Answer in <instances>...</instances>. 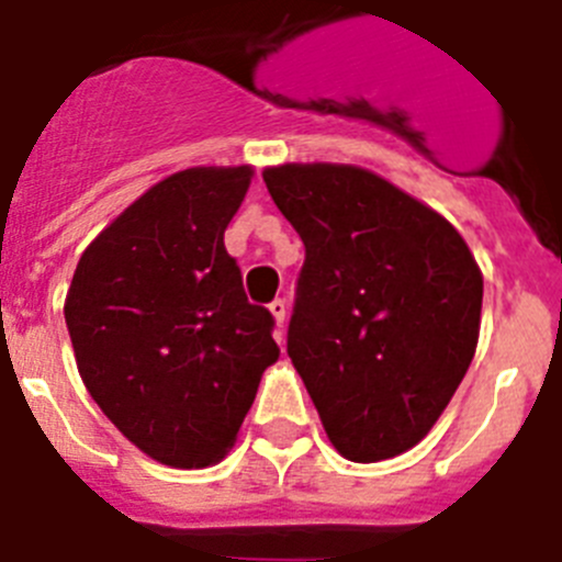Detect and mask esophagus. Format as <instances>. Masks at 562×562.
<instances>
[{
    "label": "esophagus",
    "instance_id": "1",
    "mask_svg": "<svg viewBox=\"0 0 562 562\" xmlns=\"http://www.w3.org/2000/svg\"><path fill=\"white\" fill-rule=\"evenodd\" d=\"M268 311H271V314H274V319H277V325H285V316H288V302L285 300H274L271 302V305H268Z\"/></svg>",
    "mask_w": 562,
    "mask_h": 562
}]
</instances>
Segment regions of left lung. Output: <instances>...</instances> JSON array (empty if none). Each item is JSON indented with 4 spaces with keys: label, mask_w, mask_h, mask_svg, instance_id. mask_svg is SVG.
Masks as SVG:
<instances>
[{
    "label": "left lung",
    "mask_w": 562,
    "mask_h": 562,
    "mask_svg": "<svg viewBox=\"0 0 562 562\" xmlns=\"http://www.w3.org/2000/svg\"><path fill=\"white\" fill-rule=\"evenodd\" d=\"M305 243L288 356L356 463L416 447L467 375L484 277L441 214L359 166L262 172Z\"/></svg>",
    "instance_id": "obj_1"
}]
</instances>
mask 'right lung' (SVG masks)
I'll list each match as a JSON object with an SVG mask.
<instances>
[{
    "label": "right lung",
    "instance_id": "obj_1",
    "mask_svg": "<svg viewBox=\"0 0 562 562\" xmlns=\"http://www.w3.org/2000/svg\"><path fill=\"white\" fill-rule=\"evenodd\" d=\"M248 183V166L169 175L87 246L67 291L92 402L166 467L221 461L280 356L223 243Z\"/></svg>",
    "mask_w": 562,
    "mask_h": 562
}]
</instances>
